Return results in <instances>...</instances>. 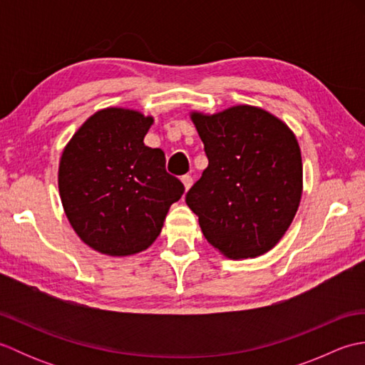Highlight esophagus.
I'll return each instance as SVG.
<instances>
[{"label": "esophagus", "instance_id": "obj_1", "mask_svg": "<svg viewBox=\"0 0 365 365\" xmlns=\"http://www.w3.org/2000/svg\"><path fill=\"white\" fill-rule=\"evenodd\" d=\"M182 183H183V187H185V191H188L191 188V185H192L191 175H183L182 177Z\"/></svg>", "mask_w": 365, "mask_h": 365}]
</instances>
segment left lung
Listing matches in <instances>:
<instances>
[{
    "label": "left lung",
    "instance_id": "8db88e82",
    "mask_svg": "<svg viewBox=\"0 0 365 365\" xmlns=\"http://www.w3.org/2000/svg\"><path fill=\"white\" fill-rule=\"evenodd\" d=\"M208 166L187 192L207 242L229 259H252L279 243L302 195L293 131L257 106L191 113Z\"/></svg>",
    "mask_w": 365,
    "mask_h": 365
}]
</instances>
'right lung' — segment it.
Listing matches in <instances>:
<instances>
[{"label":"right lung","instance_id":"1","mask_svg":"<svg viewBox=\"0 0 365 365\" xmlns=\"http://www.w3.org/2000/svg\"><path fill=\"white\" fill-rule=\"evenodd\" d=\"M153 118L105 108L83 123L59 161V196L84 243L123 257L147 250L160 235L183 183L166 173L165 152L144 144Z\"/></svg>","mask_w":365,"mask_h":365}]
</instances>
